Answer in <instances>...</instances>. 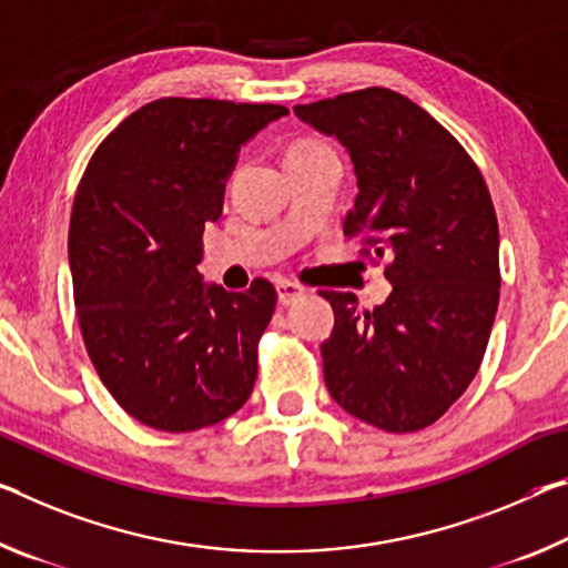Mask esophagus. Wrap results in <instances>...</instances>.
Wrapping results in <instances>:
<instances>
[{
  "label": "esophagus",
  "instance_id": "esophagus-1",
  "mask_svg": "<svg viewBox=\"0 0 568 568\" xmlns=\"http://www.w3.org/2000/svg\"><path fill=\"white\" fill-rule=\"evenodd\" d=\"M275 287H277V303L281 305H291L303 295V287L293 281H277Z\"/></svg>",
  "mask_w": 568,
  "mask_h": 568
}]
</instances>
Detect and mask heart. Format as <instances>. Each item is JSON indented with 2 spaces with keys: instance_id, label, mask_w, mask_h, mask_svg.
Masks as SVG:
<instances>
[{
  "instance_id": "1",
  "label": "heart",
  "mask_w": 568,
  "mask_h": 568,
  "mask_svg": "<svg viewBox=\"0 0 568 568\" xmlns=\"http://www.w3.org/2000/svg\"><path fill=\"white\" fill-rule=\"evenodd\" d=\"M318 149H326V143H318V141H298L295 146L287 149V154H308V151H318ZM285 154V156H287Z\"/></svg>"
}]
</instances>
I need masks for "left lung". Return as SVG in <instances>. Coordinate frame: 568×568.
Wrapping results in <instances>:
<instances>
[{
    "label": "left lung",
    "mask_w": 568,
    "mask_h": 568,
    "mask_svg": "<svg viewBox=\"0 0 568 568\" xmlns=\"http://www.w3.org/2000/svg\"><path fill=\"white\" fill-rule=\"evenodd\" d=\"M295 115L348 151L356 202L344 232L389 257L392 293L366 311L354 293L323 291L331 397L386 432L429 427L478 374L498 311V220L467 151L417 103L366 88L295 105Z\"/></svg>",
    "instance_id": "8db88e82"
}]
</instances>
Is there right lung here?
I'll use <instances>...</instances> for the list:
<instances>
[{
  "mask_svg": "<svg viewBox=\"0 0 568 568\" xmlns=\"http://www.w3.org/2000/svg\"><path fill=\"white\" fill-rule=\"evenodd\" d=\"M273 103L161 98L131 113L80 179L68 257L85 348L113 399L161 432L212 427L247 402L277 293L204 283L202 235Z\"/></svg>",
  "mask_w": 568,
  "mask_h": 568,
  "instance_id": "right-lung-1",
  "label": "right lung"
}]
</instances>
